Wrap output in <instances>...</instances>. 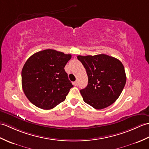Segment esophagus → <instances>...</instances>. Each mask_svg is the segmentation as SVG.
Wrapping results in <instances>:
<instances>
[{
  "mask_svg": "<svg viewBox=\"0 0 149 149\" xmlns=\"http://www.w3.org/2000/svg\"><path fill=\"white\" fill-rule=\"evenodd\" d=\"M74 86H77V85H78V82H77V81H75V82H74Z\"/></svg>",
  "mask_w": 149,
  "mask_h": 149,
  "instance_id": "obj_1",
  "label": "esophagus"
}]
</instances>
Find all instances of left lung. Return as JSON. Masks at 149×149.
<instances>
[{
  "label": "left lung",
  "mask_w": 149,
  "mask_h": 149,
  "mask_svg": "<svg viewBox=\"0 0 149 149\" xmlns=\"http://www.w3.org/2000/svg\"><path fill=\"white\" fill-rule=\"evenodd\" d=\"M87 72L88 86L80 91L84 102L95 109L112 105L119 97L126 82L123 63L104 54L77 56Z\"/></svg>",
  "instance_id": "1"
}]
</instances>
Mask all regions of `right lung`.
<instances>
[{
	"mask_svg": "<svg viewBox=\"0 0 149 149\" xmlns=\"http://www.w3.org/2000/svg\"><path fill=\"white\" fill-rule=\"evenodd\" d=\"M72 55L45 49L32 55L22 71L24 93L40 109L49 110L63 102L73 87L64 67Z\"/></svg>",
	"mask_w": 149,
	"mask_h": 149,
	"instance_id": "obj_1",
	"label": "right lung"
}]
</instances>
